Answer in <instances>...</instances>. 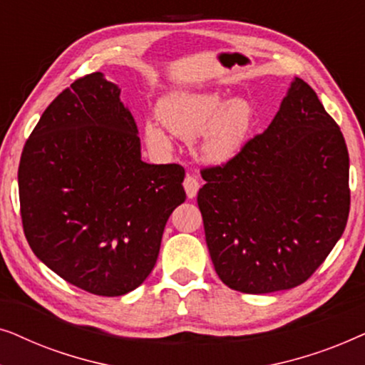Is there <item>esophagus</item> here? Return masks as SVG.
Segmentation results:
<instances>
[{
  "label": "esophagus",
  "mask_w": 365,
  "mask_h": 365,
  "mask_svg": "<svg viewBox=\"0 0 365 365\" xmlns=\"http://www.w3.org/2000/svg\"><path fill=\"white\" fill-rule=\"evenodd\" d=\"M184 189H186V194L189 199L196 197V194L199 191V181L196 176H192V174H187L186 179H184Z\"/></svg>",
  "instance_id": "1"
}]
</instances>
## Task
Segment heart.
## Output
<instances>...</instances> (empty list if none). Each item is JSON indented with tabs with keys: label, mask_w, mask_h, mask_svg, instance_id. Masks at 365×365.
Segmentation results:
<instances>
[{
	"label": "heart",
	"mask_w": 365,
	"mask_h": 365,
	"mask_svg": "<svg viewBox=\"0 0 365 365\" xmlns=\"http://www.w3.org/2000/svg\"><path fill=\"white\" fill-rule=\"evenodd\" d=\"M159 121L182 139L199 134V154L209 163L236 156L252 129L254 109L244 98L226 101L219 91H178L158 104ZM144 138L156 151H171L168 133L156 123L144 124Z\"/></svg>",
	"instance_id": "b5f03b06"
}]
</instances>
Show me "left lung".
<instances>
[{"instance_id": "8db88e82", "label": "left lung", "mask_w": 365, "mask_h": 365, "mask_svg": "<svg viewBox=\"0 0 365 365\" xmlns=\"http://www.w3.org/2000/svg\"><path fill=\"white\" fill-rule=\"evenodd\" d=\"M201 176L207 249L219 279L234 291L267 294L306 282L346 229V141L299 78L266 131Z\"/></svg>"}]
</instances>
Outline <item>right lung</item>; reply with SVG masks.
<instances>
[{"label":"right lung","instance_id":"add662e5","mask_svg":"<svg viewBox=\"0 0 365 365\" xmlns=\"http://www.w3.org/2000/svg\"><path fill=\"white\" fill-rule=\"evenodd\" d=\"M119 93L101 73L76 79L43 113L18 169L29 247L66 282L106 297L146 281L186 201L182 166L141 161Z\"/></svg>","mask_w":365,"mask_h":365}]
</instances>
